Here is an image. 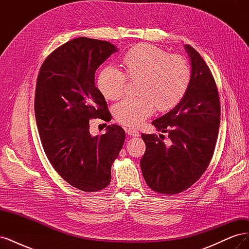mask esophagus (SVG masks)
I'll use <instances>...</instances> for the list:
<instances>
[{
	"label": "esophagus",
	"mask_w": 249,
	"mask_h": 249,
	"mask_svg": "<svg viewBox=\"0 0 249 249\" xmlns=\"http://www.w3.org/2000/svg\"><path fill=\"white\" fill-rule=\"evenodd\" d=\"M125 132L127 135H130L132 137H138L139 136V132L135 129H132V127H129V129H125Z\"/></svg>",
	"instance_id": "esophagus-1"
}]
</instances>
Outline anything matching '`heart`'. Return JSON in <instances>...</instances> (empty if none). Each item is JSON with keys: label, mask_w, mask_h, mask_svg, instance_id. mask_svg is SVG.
Masks as SVG:
<instances>
[{"label": "heart", "mask_w": 249, "mask_h": 249, "mask_svg": "<svg viewBox=\"0 0 249 249\" xmlns=\"http://www.w3.org/2000/svg\"><path fill=\"white\" fill-rule=\"evenodd\" d=\"M125 72L132 81H139L136 99L124 100L114 107V117L120 124L139 126L154 114L176 107L183 99L191 80L188 60L179 55L152 46H138L123 59ZM97 86L107 100L116 101L126 91L124 74L113 66L105 67L97 79Z\"/></svg>", "instance_id": "b5f03b06"}]
</instances>
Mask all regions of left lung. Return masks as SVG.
I'll use <instances>...</instances> for the list:
<instances>
[{"instance_id":"8db88e82","label":"left lung","mask_w":249,"mask_h":249,"mask_svg":"<svg viewBox=\"0 0 249 249\" xmlns=\"http://www.w3.org/2000/svg\"><path fill=\"white\" fill-rule=\"evenodd\" d=\"M191 80L184 97L152 124L168 133L165 143L156 134H142L146 149L140 160L147 186L161 194H178L190 188L212 159L220 124L219 94L209 66L198 53L186 44Z\"/></svg>"}]
</instances>
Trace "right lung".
Instances as JSON below:
<instances>
[{
	"label": "right lung",
	"instance_id": "add662e5",
	"mask_svg": "<svg viewBox=\"0 0 249 249\" xmlns=\"http://www.w3.org/2000/svg\"><path fill=\"white\" fill-rule=\"evenodd\" d=\"M117 51L108 41L79 37L50 54L37 77L34 110L44 153L61 178L82 191L110 184L111 166L125 139L117 124H106V133L96 136L89 131L90 119L111 120L94 76Z\"/></svg>",
	"mask_w": 249,
	"mask_h": 249
}]
</instances>
